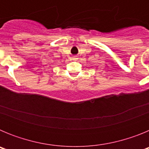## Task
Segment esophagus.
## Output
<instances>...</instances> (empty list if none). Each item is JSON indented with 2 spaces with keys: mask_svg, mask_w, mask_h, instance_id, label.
<instances>
[{
  "mask_svg": "<svg viewBox=\"0 0 149 149\" xmlns=\"http://www.w3.org/2000/svg\"><path fill=\"white\" fill-rule=\"evenodd\" d=\"M72 59H73V60H77V56H72Z\"/></svg>",
  "mask_w": 149,
  "mask_h": 149,
  "instance_id": "esophagus-1",
  "label": "esophagus"
}]
</instances>
